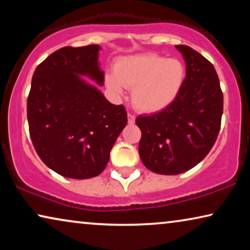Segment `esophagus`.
I'll return each instance as SVG.
<instances>
[{"label":"esophagus","instance_id":"esophagus-1","mask_svg":"<svg viewBox=\"0 0 250 250\" xmlns=\"http://www.w3.org/2000/svg\"><path fill=\"white\" fill-rule=\"evenodd\" d=\"M127 119H128V124L133 125L135 123V116L133 115V114H129V112H128V115H127Z\"/></svg>","mask_w":250,"mask_h":250}]
</instances>
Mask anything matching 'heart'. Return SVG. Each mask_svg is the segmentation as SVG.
<instances>
[{
  "mask_svg": "<svg viewBox=\"0 0 250 250\" xmlns=\"http://www.w3.org/2000/svg\"><path fill=\"white\" fill-rule=\"evenodd\" d=\"M186 78L180 60L155 53L125 57L116 63L115 75L105 77L109 90L121 94L123 86L133 88L132 101L142 112H158L179 97Z\"/></svg>",
  "mask_w": 250,
  "mask_h": 250,
  "instance_id": "obj_1",
  "label": "heart"
}]
</instances>
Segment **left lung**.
Segmentation results:
<instances>
[{
    "mask_svg": "<svg viewBox=\"0 0 250 250\" xmlns=\"http://www.w3.org/2000/svg\"><path fill=\"white\" fill-rule=\"evenodd\" d=\"M187 64L179 97L169 107L139 116V153L146 168L163 175L187 172L208 155L223 114V93L213 64L187 45H176Z\"/></svg>",
    "mask_w": 250,
    "mask_h": 250,
    "instance_id": "8db88e82",
    "label": "left lung"
}]
</instances>
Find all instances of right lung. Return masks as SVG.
Returning <instances> with one entry per match:
<instances>
[{"label":"right lung","mask_w":250,"mask_h":250,"mask_svg":"<svg viewBox=\"0 0 250 250\" xmlns=\"http://www.w3.org/2000/svg\"><path fill=\"white\" fill-rule=\"evenodd\" d=\"M97 44L64 46L34 71L27 99L33 146L42 162L69 179L104 172L118 135L127 124L123 104L109 102L82 76L104 85Z\"/></svg>","instance_id":"right-lung-1"}]
</instances>
